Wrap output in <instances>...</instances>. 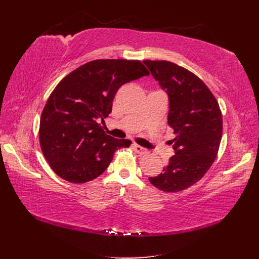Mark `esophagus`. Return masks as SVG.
<instances>
[{
    "label": "esophagus",
    "mask_w": 259,
    "mask_h": 259,
    "mask_svg": "<svg viewBox=\"0 0 259 259\" xmlns=\"http://www.w3.org/2000/svg\"><path fill=\"white\" fill-rule=\"evenodd\" d=\"M132 148H133V150L137 152L138 154H141V155H144V154H146L147 153V150L145 148H143L142 146H140V145H138V144H133L132 145Z\"/></svg>",
    "instance_id": "1"
}]
</instances>
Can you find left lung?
Returning a JSON list of instances; mask_svg holds the SVG:
<instances>
[{"label": "left lung", "instance_id": "obj_1", "mask_svg": "<svg viewBox=\"0 0 259 259\" xmlns=\"http://www.w3.org/2000/svg\"><path fill=\"white\" fill-rule=\"evenodd\" d=\"M144 63L168 94V124L176 134L175 155L149 181L164 192H180L201 180L214 162L223 135L222 111L206 84L186 68L168 61Z\"/></svg>", "mask_w": 259, "mask_h": 259}]
</instances>
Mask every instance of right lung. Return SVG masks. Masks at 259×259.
Wrapping results in <instances>:
<instances>
[{
	"label": "right lung",
	"instance_id": "obj_1",
	"mask_svg": "<svg viewBox=\"0 0 259 259\" xmlns=\"http://www.w3.org/2000/svg\"><path fill=\"white\" fill-rule=\"evenodd\" d=\"M145 75L149 71L140 61L95 60L60 81L38 130L40 149L54 173L67 182L87 183L108 168L117 149L131 145L106 134L100 120L112 111L119 87Z\"/></svg>",
	"mask_w": 259,
	"mask_h": 259
}]
</instances>
